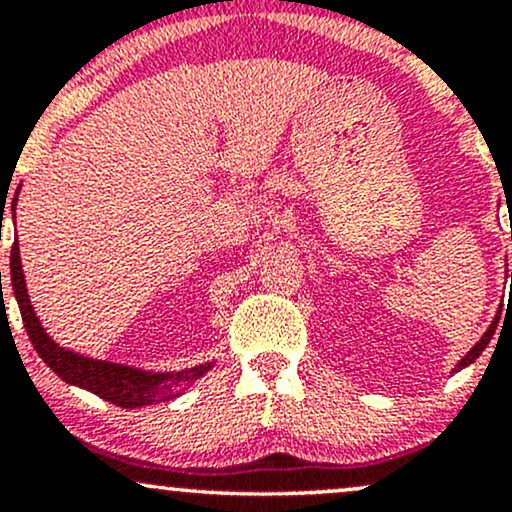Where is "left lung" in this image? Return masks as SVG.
Wrapping results in <instances>:
<instances>
[{"instance_id": "obj_1", "label": "left lung", "mask_w": 512, "mask_h": 512, "mask_svg": "<svg viewBox=\"0 0 512 512\" xmlns=\"http://www.w3.org/2000/svg\"><path fill=\"white\" fill-rule=\"evenodd\" d=\"M510 276H512V274H510ZM498 317H501V310H498V313H496V317H493V322H491V325H489V330H486V332H484V337H481V339H479V342H477V344H474V346H472V349H469V351H467V354H464V356L460 358V363H457V366H455V368H452V373H457V370L467 368V366H469V363H474V361H477V358L481 356V351H484V349H486V346H489V342H491V337H493V332H496V325H498Z\"/></svg>"}]
</instances>
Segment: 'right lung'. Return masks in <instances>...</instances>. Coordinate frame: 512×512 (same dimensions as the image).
I'll return each mask as SVG.
<instances>
[{"instance_id": "1", "label": "right lung", "mask_w": 512, "mask_h": 512, "mask_svg": "<svg viewBox=\"0 0 512 512\" xmlns=\"http://www.w3.org/2000/svg\"><path fill=\"white\" fill-rule=\"evenodd\" d=\"M16 202H19V192L14 195V211ZM11 289H14L16 303H19L28 339H31L38 356L48 363V368L55 370L64 383L93 392V395H98L110 404H117L122 409H139L149 407V404L170 402V399L180 397L182 390H187L195 380L202 378L209 368H214V361H209L202 363V366L178 370V373H154V370L122 366V363L101 361V358H91L76 354L72 349H64L45 332L43 322L35 315L31 296H28L26 289L19 240L16 238L14 245H11Z\"/></svg>"}]
</instances>
